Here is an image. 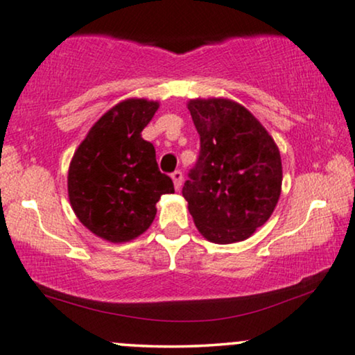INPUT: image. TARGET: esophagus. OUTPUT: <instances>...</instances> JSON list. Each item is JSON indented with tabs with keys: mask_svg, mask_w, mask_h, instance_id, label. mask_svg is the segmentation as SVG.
I'll return each instance as SVG.
<instances>
[{
	"mask_svg": "<svg viewBox=\"0 0 355 355\" xmlns=\"http://www.w3.org/2000/svg\"><path fill=\"white\" fill-rule=\"evenodd\" d=\"M171 179H173V182H174V187H176V191H179V189H181V186H182V179H184L182 173L181 171H174L171 174Z\"/></svg>",
	"mask_w": 355,
	"mask_h": 355,
	"instance_id": "34e87169",
	"label": "esophagus"
}]
</instances>
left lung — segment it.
<instances>
[{
	"instance_id": "8db88e82",
	"label": "left lung",
	"mask_w": 355,
	"mask_h": 355,
	"mask_svg": "<svg viewBox=\"0 0 355 355\" xmlns=\"http://www.w3.org/2000/svg\"><path fill=\"white\" fill-rule=\"evenodd\" d=\"M187 109L200 135L199 159L182 187L189 211L209 241H245L279 202L277 145L250 110L232 99H191Z\"/></svg>"
}]
</instances>
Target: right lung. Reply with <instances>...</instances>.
Segmentation results:
<instances>
[{
    "mask_svg": "<svg viewBox=\"0 0 355 355\" xmlns=\"http://www.w3.org/2000/svg\"><path fill=\"white\" fill-rule=\"evenodd\" d=\"M156 101L125 99L91 127L68 169V197L78 220L110 243L132 241L153 223L156 202L173 194L171 178L141 138L158 110Z\"/></svg>",
    "mask_w": 355,
    "mask_h": 355,
    "instance_id": "right-lung-1",
    "label": "right lung"
}]
</instances>
